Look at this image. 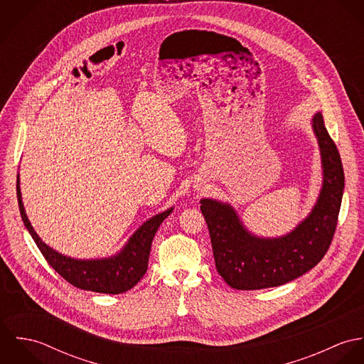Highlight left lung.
<instances>
[{
  "mask_svg": "<svg viewBox=\"0 0 364 364\" xmlns=\"http://www.w3.org/2000/svg\"><path fill=\"white\" fill-rule=\"evenodd\" d=\"M322 186L310 214L290 232L264 238L252 234L230 203L202 199L218 274L237 290H259L291 282L312 269L326 254L338 223L345 175L339 151L328 134L322 113L312 116Z\"/></svg>",
  "mask_w": 364,
  "mask_h": 364,
  "instance_id": "8db88e82",
  "label": "left lung"
}]
</instances>
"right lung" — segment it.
I'll list each match as a JSON object with an SVG mask.
<instances>
[{
  "instance_id": "1",
  "label": "right lung",
  "mask_w": 364,
  "mask_h": 364,
  "mask_svg": "<svg viewBox=\"0 0 364 364\" xmlns=\"http://www.w3.org/2000/svg\"><path fill=\"white\" fill-rule=\"evenodd\" d=\"M16 196L22 221L53 269L73 286L104 294L124 293L140 282L147 272L156 230L173 210V208H166L144 221L117 254L98 259H75L53 250L36 234L23 208L19 173L16 175Z\"/></svg>"
}]
</instances>
